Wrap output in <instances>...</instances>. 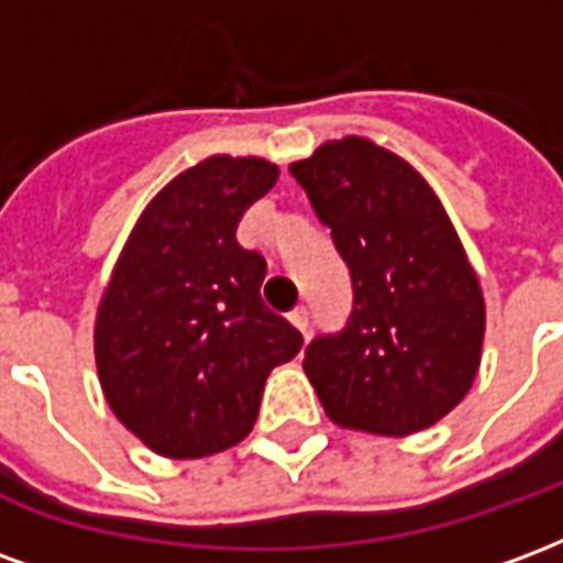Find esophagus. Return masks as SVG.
<instances>
[{"label": "esophagus", "instance_id": "esophagus-1", "mask_svg": "<svg viewBox=\"0 0 563 563\" xmlns=\"http://www.w3.org/2000/svg\"><path fill=\"white\" fill-rule=\"evenodd\" d=\"M289 322H292L301 334H307V329H310V310H307V307H295L292 313H289Z\"/></svg>", "mask_w": 563, "mask_h": 563}]
</instances>
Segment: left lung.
Wrapping results in <instances>:
<instances>
[{"mask_svg": "<svg viewBox=\"0 0 563 563\" xmlns=\"http://www.w3.org/2000/svg\"><path fill=\"white\" fill-rule=\"evenodd\" d=\"M289 172L353 277L346 329L307 346L331 422L407 437L440 422L479 371L485 301L446 210L413 165L374 141H325Z\"/></svg>", "mask_w": 563, "mask_h": 563, "instance_id": "obj_1", "label": "left lung"}]
</instances>
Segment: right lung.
I'll list each match as a JSON object with an SVG mask.
<instances>
[{
    "mask_svg": "<svg viewBox=\"0 0 563 563\" xmlns=\"http://www.w3.org/2000/svg\"><path fill=\"white\" fill-rule=\"evenodd\" d=\"M258 156H208L153 196L96 313L104 401L165 459H205L256 424L265 379L301 334L262 301L265 258L238 244L244 210L277 184Z\"/></svg>",
    "mask_w": 563,
    "mask_h": 563,
    "instance_id": "1",
    "label": "right lung"
}]
</instances>
